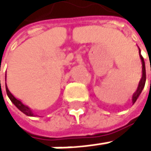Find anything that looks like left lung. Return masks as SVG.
Returning a JSON list of instances; mask_svg holds the SVG:
<instances>
[{
	"mask_svg": "<svg viewBox=\"0 0 151 151\" xmlns=\"http://www.w3.org/2000/svg\"><path fill=\"white\" fill-rule=\"evenodd\" d=\"M139 57H140V60H141V64H142V77L139 82V86H138V89L135 91V93L133 94L132 96V103L134 104L136 102V101L138 100L139 96L140 95L144 86H145V82H146V68H145V62H144V59L143 57L140 55V50L139 48Z\"/></svg>",
	"mask_w": 151,
	"mask_h": 151,
	"instance_id": "left-lung-1",
	"label": "left lung"
}]
</instances>
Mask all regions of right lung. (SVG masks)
<instances>
[{
    "label": "right lung",
    "mask_w": 151,
    "mask_h": 151,
    "mask_svg": "<svg viewBox=\"0 0 151 151\" xmlns=\"http://www.w3.org/2000/svg\"><path fill=\"white\" fill-rule=\"evenodd\" d=\"M5 81H6V76H5ZM5 86H6V92H7V95H8L9 99L11 100V101H12L17 108H18L22 112H23V113L26 114L27 116H34L33 112L32 111V109H31L30 108H29L28 106H26V105H24L21 101H19L18 99H16V98L10 92V91H9V89H8V87H7V85H6V82H5Z\"/></svg>",
    "instance_id": "1"
}]
</instances>
